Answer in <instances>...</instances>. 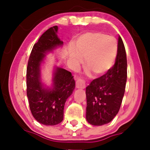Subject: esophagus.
Returning a JSON list of instances; mask_svg holds the SVG:
<instances>
[{"label": "esophagus", "mask_w": 150, "mask_h": 150, "mask_svg": "<svg viewBox=\"0 0 150 150\" xmlns=\"http://www.w3.org/2000/svg\"><path fill=\"white\" fill-rule=\"evenodd\" d=\"M76 87L78 89H85V84L82 80L77 79L76 82Z\"/></svg>", "instance_id": "34e87169"}]
</instances>
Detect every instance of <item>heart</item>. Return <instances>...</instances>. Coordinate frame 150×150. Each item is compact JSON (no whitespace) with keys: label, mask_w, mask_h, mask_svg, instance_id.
I'll return each mask as SVG.
<instances>
[{"label":"heart","mask_w":150,"mask_h":150,"mask_svg":"<svg viewBox=\"0 0 150 150\" xmlns=\"http://www.w3.org/2000/svg\"><path fill=\"white\" fill-rule=\"evenodd\" d=\"M74 50L68 55L75 67L79 66L85 58L86 68L96 76L103 75L109 70L115 61L118 52L117 41L114 37L100 32L85 33L74 43Z\"/></svg>","instance_id":"obj_1"}]
</instances>
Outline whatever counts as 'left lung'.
<instances>
[{"label":"left lung","instance_id":"left-lung-1","mask_svg":"<svg viewBox=\"0 0 150 150\" xmlns=\"http://www.w3.org/2000/svg\"><path fill=\"white\" fill-rule=\"evenodd\" d=\"M127 80V59L124 42L118 38V52L113 67L86 87V120L93 126L111 122L120 110Z\"/></svg>","mask_w":150,"mask_h":150}]
</instances>
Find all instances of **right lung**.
<instances>
[{"mask_svg": "<svg viewBox=\"0 0 150 150\" xmlns=\"http://www.w3.org/2000/svg\"><path fill=\"white\" fill-rule=\"evenodd\" d=\"M57 30V26L50 28L34 44L26 69V94L30 111L39 123L46 126L62 122L65 103L75 88L71 73L59 67H54L51 87L42 82L41 65L46 54L63 44Z\"/></svg>", "mask_w": 150, "mask_h": 150, "instance_id": "obj_1", "label": "right lung"}]
</instances>
